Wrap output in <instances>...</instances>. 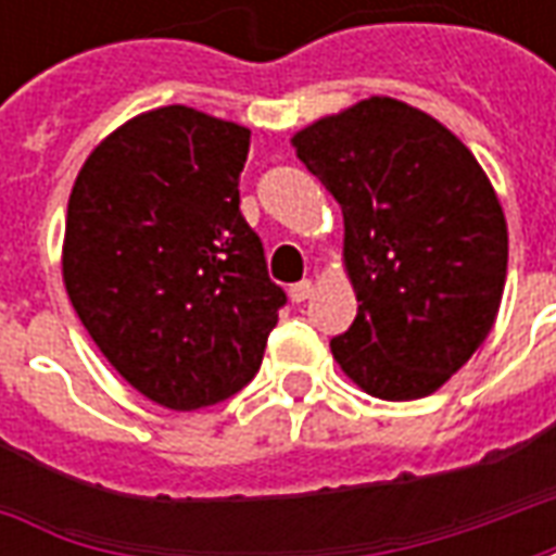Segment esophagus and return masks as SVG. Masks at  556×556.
Wrapping results in <instances>:
<instances>
[{
	"instance_id": "esophagus-1",
	"label": "esophagus",
	"mask_w": 556,
	"mask_h": 556,
	"mask_svg": "<svg viewBox=\"0 0 556 556\" xmlns=\"http://www.w3.org/2000/svg\"><path fill=\"white\" fill-rule=\"evenodd\" d=\"M309 294H313V282H309V279H301V282H294L289 289L291 303H303Z\"/></svg>"
}]
</instances>
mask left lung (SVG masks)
<instances>
[{"label":"left lung","instance_id":"left-lung-1","mask_svg":"<svg viewBox=\"0 0 556 556\" xmlns=\"http://www.w3.org/2000/svg\"><path fill=\"white\" fill-rule=\"evenodd\" d=\"M345 219L357 318L330 351L387 402L434 393L485 342L506 282V217L477 157L422 110L369 98L291 137Z\"/></svg>","mask_w":556,"mask_h":556}]
</instances>
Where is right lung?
<instances>
[{"label":"right lung","mask_w":556,"mask_h":556,"mask_svg":"<svg viewBox=\"0 0 556 556\" xmlns=\"http://www.w3.org/2000/svg\"><path fill=\"white\" fill-rule=\"evenodd\" d=\"M247 151V127L160 106L103 139L71 190L67 298L115 372L163 408L250 384L286 303L241 214Z\"/></svg>","instance_id":"1"}]
</instances>
